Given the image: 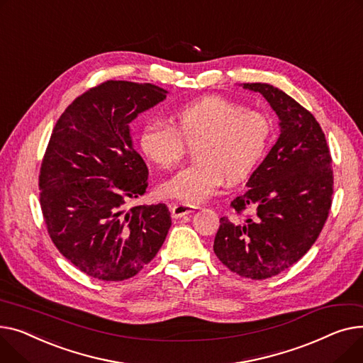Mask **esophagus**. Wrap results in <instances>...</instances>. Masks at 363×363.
I'll return each mask as SVG.
<instances>
[{"label":"esophagus","instance_id":"34e87169","mask_svg":"<svg viewBox=\"0 0 363 363\" xmlns=\"http://www.w3.org/2000/svg\"><path fill=\"white\" fill-rule=\"evenodd\" d=\"M195 209H196L195 206L187 205V203H172V216L173 218H182L190 214V212H194Z\"/></svg>","mask_w":363,"mask_h":363}]
</instances>
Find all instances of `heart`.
Instances as JSON below:
<instances>
[{
  "label": "heart",
  "instance_id": "1",
  "mask_svg": "<svg viewBox=\"0 0 363 363\" xmlns=\"http://www.w3.org/2000/svg\"><path fill=\"white\" fill-rule=\"evenodd\" d=\"M168 125L149 120L139 133V147L147 161L174 167L184 143L198 140L196 162L165 180L160 190L167 198L199 203L230 180L249 176L262 160L271 138V123L259 111L243 110L238 102L209 95L190 101L169 113Z\"/></svg>",
  "mask_w": 363,
  "mask_h": 363
}]
</instances>
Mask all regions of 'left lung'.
I'll return each instance as SVG.
<instances>
[{"label":"left lung","instance_id":"1","mask_svg":"<svg viewBox=\"0 0 363 363\" xmlns=\"http://www.w3.org/2000/svg\"><path fill=\"white\" fill-rule=\"evenodd\" d=\"M259 92L279 116L280 136L252 173L246 194L231 202L253 217L220 220L214 240L218 259L233 272L265 280L299 261L321 233L333 196L331 155L315 117L268 83H243Z\"/></svg>","mask_w":363,"mask_h":363}]
</instances>
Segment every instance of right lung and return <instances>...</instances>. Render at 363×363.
Instances as JSON below:
<instances>
[{"mask_svg":"<svg viewBox=\"0 0 363 363\" xmlns=\"http://www.w3.org/2000/svg\"><path fill=\"white\" fill-rule=\"evenodd\" d=\"M167 94L151 83L104 82L77 96L52 130L39 174L42 214L62 257L96 280L132 279L172 227L165 203L127 208L149 174L129 124Z\"/></svg>","mask_w":363,"mask_h":363,"instance_id":"obj_1","label":"right lung"}]
</instances>
